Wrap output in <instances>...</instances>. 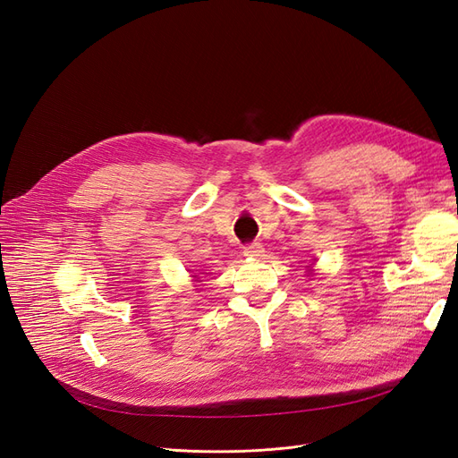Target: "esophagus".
Segmentation results:
<instances>
[{
	"instance_id": "1",
	"label": "esophagus",
	"mask_w": 458,
	"mask_h": 458,
	"mask_svg": "<svg viewBox=\"0 0 458 458\" xmlns=\"http://www.w3.org/2000/svg\"><path fill=\"white\" fill-rule=\"evenodd\" d=\"M244 255L246 258H255V259L263 258V246L259 242H251L244 248Z\"/></svg>"
}]
</instances>
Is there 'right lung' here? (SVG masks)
<instances>
[{
  "instance_id": "right-lung-1",
  "label": "right lung",
  "mask_w": 458,
  "mask_h": 458,
  "mask_svg": "<svg viewBox=\"0 0 458 458\" xmlns=\"http://www.w3.org/2000/svg\"><path fill=\"white\" fill-rule=\"evenodd\" d=\"M195 278H197V276H195ZM195 282H200V280H199V278H197V280H195Z\"/></svg>"
}]
</instances>
